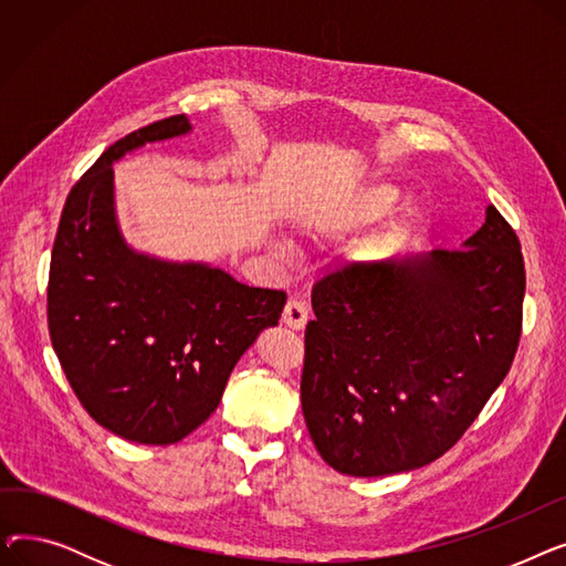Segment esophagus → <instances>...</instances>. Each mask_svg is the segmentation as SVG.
I'll return each mask as SVG.
<instances>
[{"label":"esophagus","mask_w":566,"mask_h":566,"mask_svg":"<svg viewBox=\"0 0 566 566\" xmlns=\"http://www.w3.org/2000/svg\"><path fill=\"white\" fill-rule=\"evenodd\" d=\"M307 318H310V310L303 301L298 298H291L284 307V314H282V323L286 325V328L291 331H303L307 325Z\"/></svg>","instance_id":"34e87169"}]
</instances>
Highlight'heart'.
Returning <instances> with one entry per match:
<instances>
[{
  "label": "heart",
  "instance_id": "b5f03b06",
  "mask_svg": "<svg viewBox=\"0 0 566 566\" xmlns=\"http://www.w3.org/2000/svg\"><path fill=\"white\" fill-rule=\"evenodd\" d=\"M397 199L399 195L392 186H371L355 197L344 211H339L337 216H333L328 222H325V227L335 229L350 222H374L382 216H388L395 208Z\"/></svg>",
  "mask_w": 566,
  "mask_h": 566
}]
</instances>
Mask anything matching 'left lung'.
<instances>
[{"mask_svg":"<svg viewBox=\"0 0 566 566\" xmlns=\"http://www.w3.org/2000/svg\"><path fill=\"white\" fill-rule=\"evenodd\" d=\"M523 295L521 241L495 206L463 250L321 277L301 401L323 461L382 478L452 450L514 363Z\"/></svg>","mask_w":566,"mask_h":566,"instance_id":"8db88e82","label":"left lung"}]
</instances>
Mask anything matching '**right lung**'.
I'll return each instance as SVG.
<instances>
[{
	"instance_id": "obj_1",
	"label": "right lung",
	"mask_w": 566,
	"mask_h": 566,
	"mask_svg": "<svg viewBox=\"0 0 566 566\" xmlns=\"http://www.w3.org/2000/svg\"><path fill=\"white\" fill-rule=\"evenodd\" d=\"M188 130L176 114L114 142L69 192L50 261L48 328L73 392L101 427L142 444L178 442L211 418L286 303L220 268L137 254L118 233L112 163Z\"/></svg>"
}]
</instances>
